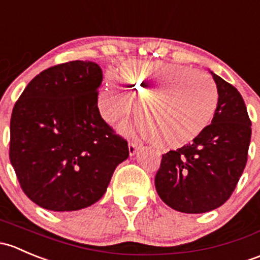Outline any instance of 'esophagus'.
Instances as JSON below:
<instances>
[{"instance_id":"34e87169","label":"esophagus","mask_w":260,"mask_h":260,"mask_svg":"<svg viewBox=\"0 0 260 260\" xmlns=\"http://www.w3.org/2000/svg\"><path fill=\"white\" fill-rule=\"evenodd\" d=\"M139 148H140V145H139L138 143H135V141H131V143H129V154L131 156H134V155L138 152Z\"/></svg>"}]
</instances>
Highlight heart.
<instances>
[{
  "label": "heart",
  "mask_w": 260,
  "mask_h": 260,
  "mask_svg": "<svg viewBox=\"0 0 260 260\" xmlns=\"http://www.w3.org/2000/svg\"><path fill=\"white\" fill-rule=\"evenodd\" d=\"M120 77L136 96L144 99L138 125L143 135L162 149H179L197 140L209 127L218 106V92L207 75L188 66L162 61H126ZM101 108L108 119L127 114L135 99L109 74L100 93ZM122 131L129 133V127Z\"/></svg>",
  "instance_id": "1"
}]
</instances>
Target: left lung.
<instances>
[{
  "label": "left lung",
  "mask_w": 260,
  "mask_h": 260,
  "mask_svg": "<svg viewBox=\"0 0 260 260\" xmlns=\"http://www.w3.org/2000/svg\"><path fill=\"white\" fill-rule=\"evenodd\" d=\"M218 106L207 130L191 144L162 155L155 176L160 199L171 209L207 213L223 205L247 164L251 122L239 91L210 71Z\"/></svg>",
  "instance_id": "8db88e82"
}]
</instances>
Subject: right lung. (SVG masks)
<instances>
[{"label": "right lung", "instance_id": "obj_1", "mask_svg": "<svg viewBox=\"0 0 260 260\" xmlns=\"http://www.w3.org/2000/svg\"><path fill=\"white\" fill-rule=\"evenodd\" d=\"M103 70L70 61L40 72L15 104L10 160L23 192L44 209L80 210L101 199L126 140L115 135L98 108Z\"/></svg>", "mask_w": 260, "mask_h": 260}]
</instances>
